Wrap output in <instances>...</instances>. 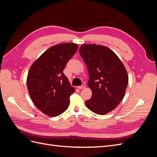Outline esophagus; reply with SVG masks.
Here are the masks:
<instances>
[{
	"instance_id": "obj_1",
	"label": "esophagus",
	"mask_w": 157,
	"mask_h": 157,
	"mask_svg": "<svg viewBox=\"0 0 157 157\" xmlns=\"http://www.w3.org/2000/svg\"><path fill=\"white\" fill-rule=\"evenodd\" d=\"M85 88H86V85L85 84H82L81 86H78V89H80V90H82V89H84Z\"/></svg>"
}]
</instances>
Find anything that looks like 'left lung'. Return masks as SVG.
<instances>
[{
  "instance_id": "8db88e82",
  "label": "left lung",
  "mask_w": 157,
  "mask_h": 157,
  "mask_svg": "<svg viewBox=\"0 0 157 157\" xmlns=\"http://www.w3.org/2000/svg\"><path fill=\"white\" fill-rule=\"evenodd\" d=\"M80 54L86 63L92 96L86 105L98 115L112 111L124 97L128 83L126 69L110 48L94 44H82Z\"/></svg>"
}]
</instances>
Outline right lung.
<instances>
[{
  "instance_id": "1",
  "label": "right lung",
  "mask_w": 157,
  "mask_h": 157,
  "mask_svg": "<svg viewBox=\"0 0 157 157\" xmlns=\"http://www.w3.org/2000/svg\"><path fill=\"white\" fill-rule=\"evenodd\" d=\"M78 49L77 44H57L46 50L32 64L27 85L33 103L49 117H57L67 110L75 88L63 74L68 61Z\"/></svg>"
}]
</instances>
